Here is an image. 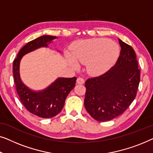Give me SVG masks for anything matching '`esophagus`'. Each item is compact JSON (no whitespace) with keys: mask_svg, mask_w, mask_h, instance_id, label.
Returning a JSON list of instances; mask_svg holds the SVG:
<instances>
[{"mask_svg":"<svg viewBox=\"0 0 153 153\" xmlns=\"http://www.w3.org/2000/svg\"><path fill=\"white\" fill-rule=\"evenodd\" d=\"M77 84H80V85H82V84H84V83H85V79H84L82 77H77Z\"/></svg>","mask_w":153,"mask_h":153,"instance_id":"1","label":"esophagus"}]
</instances>
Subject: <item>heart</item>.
Segmentation results:
<instances>
[{
  "instance_id": "1",
  "label": "heart",
  "mask_w": 153,
  "mask_h": 153,
  "mask_svg": "<svg viewBox=\"0 0 153 153\" xmlns=\"http://www.w3.org/2000/svg\"><path fill=\"white\" fill-rule=\"evenodd\" d=\"M119 46L108 39L98 38L77 42L72 47L68 61L75 68L77 63L87 64V70L91 75H101L108 71L119 55Z\"/></svg>"
}]
</instances>
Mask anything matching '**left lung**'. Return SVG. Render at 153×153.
Masks as SVG:
<instances>
[{
  "label": "left lung",
  "instance_id": "8db88e82",
  "mask_svg": "<svg viewBox=\"0 0 153 153\" xmlns=\"http://www.w3.org/2000/svg\"><path fill=\"white\" fill-rule=\"evenodd\" d=\"M121 48L116 64L85 82V108L92 118L107 121L122 114L137 96L140 70L134 49L119 39Z\"/></svg>",
  "mask_w": 153,
  "mask_h": 153
}]
</instances>
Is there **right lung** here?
I'll return each mask as SVG.
<instances>
[{
  "label": "right lung",
  "mask_w": 153,
  "mask_h": 153,
  "mask_svg": "<svg viewBox=\"0 0 153 153\" xmlns=\"http://www.w3.org/2000/svg\"><path fill=\"white\" fill-rule=\"evenodd\" d=\"M57 37L44 35L29 42L19 51L13 62V74L17 94L21 102L30 112L41 118H53L64 107L65 100L76 86V77H59L42 91H34L22 82L19 74V65L24 55L41 47H48Z\"/></svg>",
  "instance_id": "1"
}]
</instances>
